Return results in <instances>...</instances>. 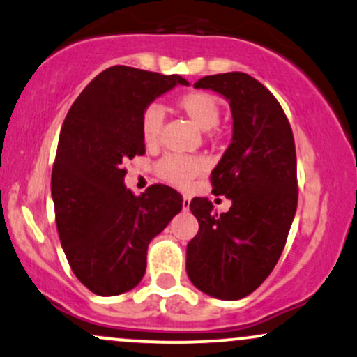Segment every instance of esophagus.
Wrapping results in <instances>:
<instances>
[{"mask_svg": "<svg viewBox=\"0 0 357 357\" xmlns=\"http://www.w3.org/2000/svg\"><path fill=\"white\" fill-rule=\"evenodd\" d=\"M190 203H191L190 196L183 195V210H188V208H190Z\"/></svg>", "mask_w": 357, "mask_h": 357, "instance_id": "esophagus-1", "label": "esophagus"}]
</instances>
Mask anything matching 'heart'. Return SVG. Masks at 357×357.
Wrapping results in <instances>:
<instances>
[{"mask_svg":"<svg viewBox=\"0 0 357 357\" xmlns=\"http://www.w3.org/2000/svg\"><path fill=\"white\" fill-rule=\"evenodd\" d=\"M176 107L203 130L213 129L221 117V104L218 97L213 96L208 90H191V92L183 93L176 100ZM162 121H165V114L158 105H149L142 112L141 136L147 147H155L159 144ZM204 167H206L204 161L199 158L167 154L162 159H159L154 169L155 174L165 179L166 183L178 188H186L196 176L203 173Z\"/></svg>","mask_w":357,"mask_h":357,"instance_id":"heart-1","label":"heart"}]
</instances>
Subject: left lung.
Returning a JSON list of instances; mask_svg holds the SVG:
<instances>
[{
	"instance_id": "8db88e82",
	"label": "left lung",
	"mask_w": 357,
	"mask_h": 357,
	"mask_svg": "<svg viewBox=\"0 0 357 357\" xmlns=\"http://www.w3.org/2000/svg\"><path fill=\"white\" fill-rule=\"evenodd\" d=\"M230 100L233 139L211 173L215 195L231 199L227 213L208 198L190 210L199 223L186 248V272L208 296L238 301L277 265L297 210L296 142L273 93L243 72L208 75L195 84Z\"/></svg>"
}]
</instances>
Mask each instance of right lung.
<instances>
[{
	"mask_svg": "<svg viewBox=\"0 0 357 357\" xmlns=\"http://www.w3.org/2000/svg\"><path fill=\"white\" fill-rule=\"evenodd\" d=\"M181 75L116 65L73 102L52 169L56 230L72 272L102 297L134 289L146 272L147 245L183 208L173 188L153 184L136 196L124 165L146 153L141 117Z\"/></svg>",
	"mask_w": 357,
	"mask_h": 357,
	"instance_id": "1",
	"label": "right lung"
}]
</instances>
